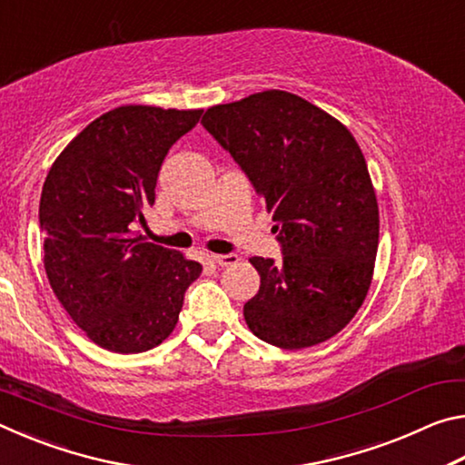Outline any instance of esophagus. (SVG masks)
<instances>
[{
    "label": "esophagus",
    "instance_id": "obj_1",
    "mask_svg": "<svg viewBox=\"0 0 465 465\" xmlns=\"http://www.w3.org/2000/svg\"><path fill=\"white\" fill-rule=\"evenodd\" d=\"M211 261L219 266H233L240 261L238 254H211Z\"/></svg>",
    "mask_w": 465,
    "mask_h": 465
}]
</instances>
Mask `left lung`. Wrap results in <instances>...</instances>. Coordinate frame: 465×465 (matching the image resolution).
<instances>
[{
  "mask_svg": "<svg viewBox=\"0 0 465 465\" xmlns=\"http://www.w3.org/2000/svg\"><path fill=\"white\" fill-rule=\"evenodd\" d=\"M201 124L248 176L281 243V261L250 258L261 289L243 305L248 328L289 351L332 338L363 303L380 242V209L355 137L281 90L211 106Z\"/></svg>",
  "mask_w": 465,
  "mask_h": 465,
  "instance_id": "8db88e82",
  "label": "left lung"
}]
</instances>
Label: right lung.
<instances>
[{
  "instance_id": "add662e5",
  "label": "right lung",
  "mask_w": 465,
  "mask_h": 465,
  "mask_svg": "<svg viewBox=\"0 0 465 465\" xmlns=\"http://www.w3.org/2000/svg\"><path fill=\"white\" fill-rule=\"evenodd\" d=\"M203 110L119 106L92 121L46 174L38 219L54 295L90 341L143 352L172 334L203 266L135 238L170 147Z\"/></svg>"
}]
</instances>
